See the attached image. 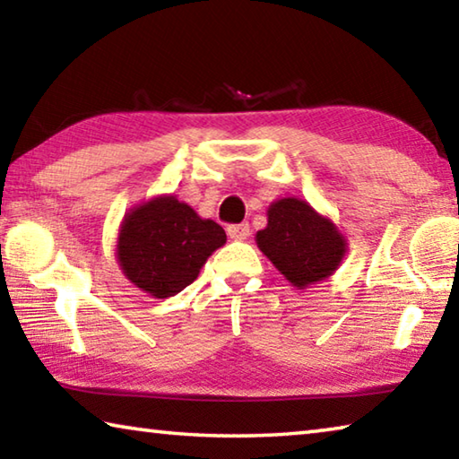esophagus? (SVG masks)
Masks as SVG:
<instances>
[{
    "label": "esophagus",
    "mask_w": 459,
    "mask_h": 459,
    "mask_svg": "<svg viewBox=\"0 0 459 459\" xmlns=\"http://www.w3.org/2000/svg\"><path fill=\"white\" fill-rule=\"evenodd\" d=\"M229 237L232 240H245L248 235H251V227H248V222H240V224H230L227 229Z\"/></svg>",
    "instance_id": "34e87169"
}]
</instances>
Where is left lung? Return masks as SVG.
I'll return each mask as SVG.
<instances>
[{
    "mask_svg": "<svg viewBox=\"0 0 459 459\" xmlns=\"http://www.w3.org/2000/svg\"><path fill=\"white\" fill-rule=\"evenodd\" d=\"M255 238L263 255L299 290L330 277L346 253V238L336 224L299 198L275 200L267 211V227Z\"/></svg>",
    "mask_w": 459,
    "mask_h": 459,
    "instance_id": "8db88e82",
    "label": "left lung"
}]
</instances>
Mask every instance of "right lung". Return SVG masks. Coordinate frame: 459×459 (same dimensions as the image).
Returning a JSON list of instances; mask_svg holds the SVG:
<instances>
[{
  "mask_svg": "<svg viewBox=\"0 0 459 459\" xmlns=\"http://www.w3.org/2000/svg\"><path fill=\"white\" fill-rule=\"evenodd\" d=\"M224 243L227 235L221 224L200 219L176 196H158L126 214L117 261L131 283L164 299L188 287Z\"/></svg>",
  "mask_w": 459,
  "mask_h": 459,
  "instance_id": "add662e5",
  "label": "right lung"
}]
</instances>
